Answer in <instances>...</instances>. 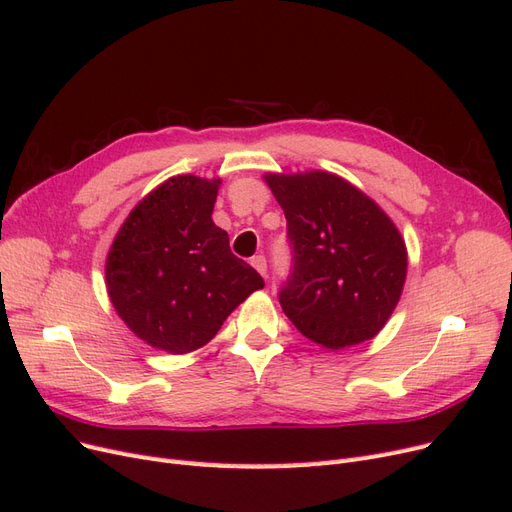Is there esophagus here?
Returning a JSON list of instances; mask_svg holds the SVG:
<instances>
[{
	"label": "esophagus",
	"instance_id": "esophagus-1",
	"mask_svg": "<svg viewBox=\"0 0 512 512\" xmlns=\"http://www.w3.org/2000/svg\"><path fill=\"white\" fill-rule=\"evenodd\" d=\"M252 267H254L262 277H267V260H265V256H262V254L254 256V258H252Z\"/></svg>",
	"mask_w": 512,
	"mask_h": 512
}]
</instances>
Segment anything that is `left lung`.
<instances>
[{
	"label": "left lung",
	"mask_w": 512,
	"mask_h": 512,
	"mask_svg": "<svg viewBox=\"0 0 512 512\" xmlns=\"http://www.w3.org/2000/svg\"><path fill=\"white\" fill-rule=\"evenodd\" d=\"M284 209L292 273L284 314L307 339L342 350L376 337L404 292L408 250L376 200L327 170L267 173Z\"/></svg>",
	"instance_id": "left-lung-1"
}]
</instances>
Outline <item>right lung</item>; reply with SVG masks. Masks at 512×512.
Masks as SVG:
<instances>
[{
  "instance_id": "right-lung-1",
  "label": "right lung",
  "mask_w": 512,
  "mask_h": 512,
  "mask_svg": "<svg viewBox=\"0 0 512 512\" xmlns=\"http://www.w3.org/2000/svg\"><path fill=\"white\" fill-rule=\"evenodd\" d=\"M220 183L196 175L166 179L138 200L108 250V297L151 348H203L237 305L265 286L211 220Z\"/></svg>"
}]
</instances>
